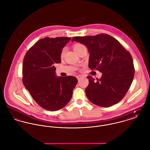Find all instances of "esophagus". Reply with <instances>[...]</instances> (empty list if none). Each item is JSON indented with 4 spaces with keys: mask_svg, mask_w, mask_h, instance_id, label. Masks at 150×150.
<instances>
[{
    "mask_svg": "<svg viewBox=\"0 0 150 150\" xmlns=\"http://www.w3.org/2000/svg\"><path fill=\"white\" fill-rule=\"evenodd\" d=\"M83 76L82 75H78V76H76V78H77V79H78V80H80L81 78H83Z\"/></svg>",
    "mask_w": 150,
    "mask_h": 150,
    "instance_id": "34e87169",
    "label": "esophagus"
}]
</instances>
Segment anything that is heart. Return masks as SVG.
I'll use <instances>...</instances> for the list:
<instances>
[{"instance_id":"heart-1","label":"heart","mask_w":150,"mask_h":150,"mask_svg":"<svg viewBox=\"0 0 150 150\" xmlns=\"http://www.w3.org/2000/svg\"><path fill=\"white\" fill-rule=\"evenodd\" d=\"M83 46H84L83 45L81 44H75V45H74L73 48H74V50L76 52V51H77L79 49H80L81 47H82ZM64 53V50H63L62 53H61V56H62V57L63 56Z\"/></svg>"}]
</instances>
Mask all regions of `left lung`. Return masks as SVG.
<instances>
[{
	"instance_id": "1",
	"label": "left lung",
	"mask_w": 150,
	"mask_h": 150,
	"mask_svg": "<svg viewBox=\"0 0 150 150\" xmlns=\"http://www.w3.org/2000/svg\"><path fill=\"white\" fill-rule=\"evenodd\" d=\"M82 43L90 53L88 67L102 72L95 81L88 76L86 96L93 103L108 108L118 103L127 94L133 81L134 68L130 53L116 38L107 34L74 37L72 41Z\"/></svg>"
}]
</instances>
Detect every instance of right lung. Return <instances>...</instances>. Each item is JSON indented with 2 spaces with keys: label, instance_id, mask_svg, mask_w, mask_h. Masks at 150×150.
<instances>
[{
  "label": "right lung",
  "instance_id": "add662e5",
  "mask_svg": "<svg viewBox=\"0 0 150 150\" xmlns=\"http://www.w3.org/2000/svg\"><path fill=\"white\" fill-rule=\"evenodd\" d=\"M71 37H45L26 52L23 61L22 82L33 100L52 112L66 106L78 83L73 76L57 77L55 64L61 63L63 48Z\"/></svg>",
  "mask_w": 150,
  "mask_h": 150
}]
</instances>
